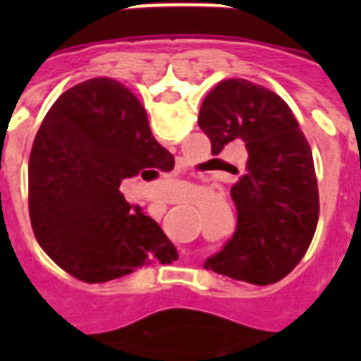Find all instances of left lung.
<instances>
[{
    "label": "left lung",
    "instance_id": "8db88e82",
    "mask_svg": "<svg viewBox=\"0 0 361 361\" xmlns=\"http://www.w3.org/2000/svg\"><path fill=\"white\" fill-rule=\"evenodd\" d=\"M199 127L212 154L242 141L247 149L230 195L238 222L204 269L253 284L279 282L310 247L319 219V189L311 147L288 104L276 92L228 79L207 94Z\"/></svg>",
    "mask_w": 361,
    "mask_h": 361
}]
</instances>
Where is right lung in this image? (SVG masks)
<instances>
[{"label": "right lung", "instance_id": "1", "mask_svg": "<svg viewBox=\"0 0 361 361\" xmlns=\"http://www.w3.org/2000/svg\"><path fill=\"white\" fill-rule=\"evenodd\" d=\"M173 157L121 82L98 77L54 102L28 160V212L38 243L82 282H106L176 253L154 220L127 203L121 181L154 180Z\"/></svg>", "mask_w": 361, "mask_h": 361}]
</instances>
